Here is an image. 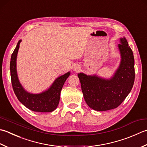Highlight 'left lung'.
Masks as SVG:
<instances>
[{
  "instance_id": "8db88e82",
  "label": "left lung",
  "mask_w": 147,
  "mask_h": 147,
  "mask_svg": "<svg viewBox=\"0 0 147 147\" xmlns=\"http://www.w3.org/2000/svg\"><path fill=\"white\" fill-rule=\"evenodd\" d=\"M119 48L121 63L110 80L96 76L78 74L82 90L87 104L97 111L117 108L125 100L133 87L135 78L133 53L125 37L120 39Z\"/></svg>"
}]
</instances>
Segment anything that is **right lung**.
Instances as JSON below:
<instances>
[{
    "mask_svg": "<svg viewBox=\"0 0 147 147\" xmlns=\"http://www.w3.org/2000/svg\"><path fill=\"white\" fill-rule=\"evenodd\" d=\"M21 41V40L18 41L11 57V78L14 94L20 101L32 111L37 112L53 111L59 105L60 92L70 73L69 72L59 77L54 82L51 87L44 92L39 94L27 92L20 83L16 73V57Z\"/></svg>",
    "mask_w": 147,
    "mask_h": 147,
    "instance_id": "obj_1",
    "label": "right lung"
}]
</instances>
